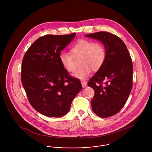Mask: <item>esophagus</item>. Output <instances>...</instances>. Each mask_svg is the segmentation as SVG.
Here are the masks:
<instances>
[{"label":"esophagus","instance_id":"1","mask_svg":"<svg viewBox=\"0 0 152 152\" xmlns=\"http://www.w3.org/2000/svg\"><path fill=\"white\" fill-rule=\"evenodd\" d=\"M81 85H82V86L83 88H84V87H87V82H86V81H81Z\"/></svg>","mask_w":152,"mask_h":152}]
</instances>
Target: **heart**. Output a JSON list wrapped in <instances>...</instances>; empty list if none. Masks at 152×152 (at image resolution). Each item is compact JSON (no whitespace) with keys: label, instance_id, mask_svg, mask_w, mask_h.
<instances>
[{"label":"heart","instance_id":"b5f03b06","mask_svg":"<svg viewBox=\"0 0 152 152\" xmlns=\"http://www.w3.org/2000/svg\"><path fill=\"white\" fill-rule=\"evenodd\" d=\"M81 58L80 64L82 65L76 69L73 76L85 79L91 72V69L97 71L101 68L106 58L104 46L99 42L81 39L71 48V52H63L59 56L61 64L66 71L72 72L75 68V58Z\"/></svg>","mask_w":152,"mask_h":152}]
</instances>
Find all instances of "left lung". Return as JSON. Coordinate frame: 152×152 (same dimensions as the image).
Instances as JSON below:
<instances>
[{
    "label": "left lung",
    "instance_id": "obj_1",
    "mask_svg": "<svg viewBox=\"0 0 152 152\" xmlns=\"http://www.w3.org/2000/svg\"><path fill=\"white\" fill-rule=\"evenodd\" d=\"M104 44L106 58L88 82L94 91L91 102L94 113L102 118L113 116L123 108L132 88L133 63L123 40L106 31L86 35Z\"/></svg>",
    "mask_w": 152,
    "mask_h": 152
}]
</instances>
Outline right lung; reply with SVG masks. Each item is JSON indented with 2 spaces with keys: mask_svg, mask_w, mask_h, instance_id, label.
Listing matches in <instances>:
<instances>
[{
  "mask_svg": "<svg viewBox=\"0 0 152 152\" xmlns=\"http://www.w3.org/2000/svg\"><path fill=\"white\" fill-rule=\"evenodd\" d=\"M76 33L46 35L38 38L22 61L21 81L31 106L50 117L63 116L82 89L79 79L69 75L61 64V51Z\"/></svg>",
  "mask_w": 152,
  "mask_h": 152,
  "instance_id": "obj_1",
  "label": "right lung"
}]
</instances>
